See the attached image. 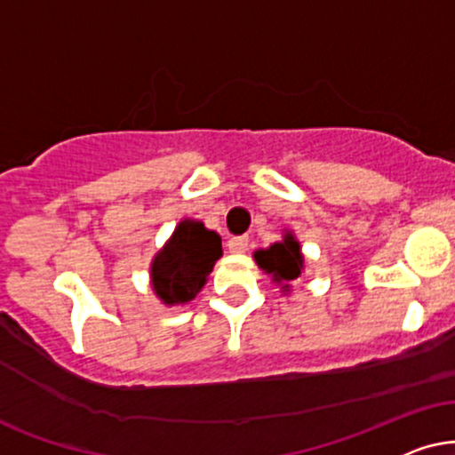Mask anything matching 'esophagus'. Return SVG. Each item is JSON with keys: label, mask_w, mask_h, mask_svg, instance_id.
Instances as JSON below:
<instances>
[{"label": "esophagus", "mask_w": 455, "mask_h": 455, "mask_svg": "<svg viewBox=\"0 0 455 455\" xmlns=\"http://www.w3.org/2000/svg\"><path fill=\"white\" fill-rule=\"evenodd\" d=\"M228 250L233 253H243L247 250V245H250V239L245 237V235H241V237H231L228 239Z\"/></svg>", "instance_id": "34e87169"}]
</instances>
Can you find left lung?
<instances>
[{
	"instance_id": "1",
	"label": "left lung",
	"mask_w": 455,
	"mask_h": 455,
	"mask_svg": "<svg viewBox=\"0 0 455 455\" xmlns=\"http://www.w3.org/2000/svg\"><path fill=\"white\" fill-rule=\"evenodd\" d=\"M256 262L259 268L275 276L276 283H289L301 275L304 258H301L299 243L293 239V235H287L283 243H275L268 250L256 251ZM287 287L289 284H284L283 289Z\"/></svg>"
}]
</instances>
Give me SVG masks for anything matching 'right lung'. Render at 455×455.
<instances>
[{
  "label": "right lung",
  "instance_id": "obj_1",
  "mask_svg": "<svg viewBox=\"0 0 455 455\" xmlns=\"http://www.w3.org/2000/svg\"><path fill=\"white\" fill-rule=\"evenodd\" d=\"M222 256V239L202 222L183 220L151 266V284L164 304H187L202 291Z\"/></svg>",
  "mask_w": 455,
  "mask_h": 455
}]
</instances>
